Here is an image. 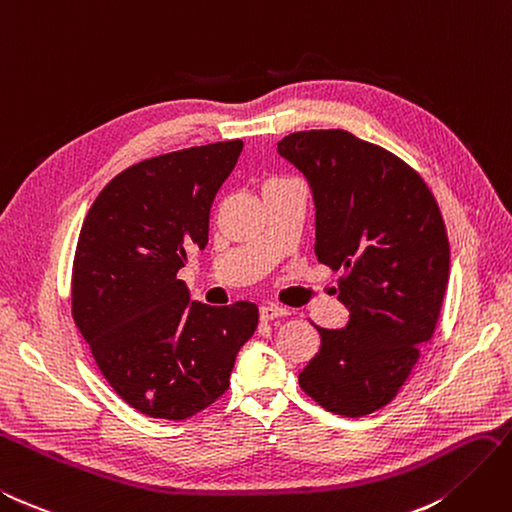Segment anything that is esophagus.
Masks as SVG:
<instances>
[{"instance_id":"esophagus-1","label":"esophagus","mask_w":512,"mask_h":512,"mask_svg":"<svg viewBox=\"0 0 512 512\" xmlns=\"http://www.w3.org/2000/svg\"><path fill=\"white\" fill-rule=\"evenodd\" d=\"M288 310L282 306H275V303H265V306H260V321H273V319H280V316H286Z\"/></svg>"}]
</instances>
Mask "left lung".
Listing matches in <instances>:
<instances>
[{
  "mask_svg": "<svg viewBox=\"0 0 512 512\" xmlns=\"http://www.w3.org/2000/svg\"><path fill=\"white\" fill-rule=\"evenodd\" d=\"M278 153L306 176L314 254L342 269L340 329L316 327L321 349L299 385L323 409L362 418L396 396L433 338L450 245L431 189L388 150L342 129L290 133Z\"/></svg>",
  "mask_w": 512,
  "mask_h": 512,
  "instance_id": "8db88e82",
  "label": "left lung"
}]
</instances>
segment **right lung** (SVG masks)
<instances>
[{"label":"right lung","mask_w":512,"mask_h":512,"mask_svg":"<svg viewBox=\"0 0 512 512\" xmlns=\"http://www.w3.org/2000/svg\"><path fill=\"white\" fill-rule=\"evenodd\" d=\"M241 150L232 140L135 163L81 226L73 319L107 383L150 418L187 420L215 403L256 331L254 303H189L176 278L191 247L209 243L213 200Z\"/></svg>","instance_id":"add662e5"}]
</instances>
